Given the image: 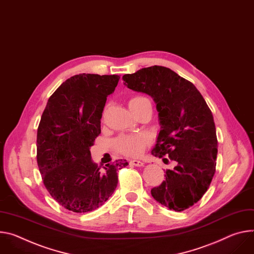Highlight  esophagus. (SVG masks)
Listing matches in <instances>:
<instances>
[{
  "mask_svg": "<svg viewBox=\"0 0 254 254\" xmlns=\"http://www.w3.org/2000/svg\"><path fill=\"white\" fill-rule=\"evenodd\" d=\"M129 164L133 165V166H136V167L144 166V163L142 162V161H139V160H130L129 161Z\"/></svg>",
  "mask_w": 254,
  "mask_h": 254,
  "instance_id": "obj_1",
  "label": "esophagus"
}]
</instances>
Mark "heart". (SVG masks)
Segmentation results:
<instances>
[{
	"label": "heart",
	"mask_w": 254,
	"mask_h": 254,
	"mask_svg": "<svg viewBox=\"0 0 254 254\" xmlns=\"http://www.w3.org/2000/svg\"><path fill=\"white\" fill-rule=\"evenodd\" d=\"M148 100L143 96H135L131 98L128 102L129 107L137 105L139 103ZM151 137L147 133H135V134H121L114 140L113 145L120 153L130 156L137 157L143 154L145 149L150 145Z\"/></svg>",
	"instance_id": "heart-1"
}]
</instances>
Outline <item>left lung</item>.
Segmentation results:
<instances>
[{"label": "left lung", "mask_w": 254, "mask_h": 254, "mask_svg": "<svg viewBox=\"0 0 254 254\" xmlns=\"http://www.w3.org/2000/svg\"><path fill=\"white\" fill-rule=\"evenodd\" d=\"M125 85L150 95L159 112L161 129L152 154L175 161L152 196L181 212L196 203L216 172L218 140L211 109L195 86L165 66L152 65L123 76Z\"/></svg>", "instance_id": "8db88e82"}]
</instances>
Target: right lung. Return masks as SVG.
I'll return each mask as SVG.
<instances>
[{
  "instance_id": "1",
  "label": "right lung",
  "mask_w": 254,
  "mask_h": 254,
  "mask_svg": "<svg viewBox=\"0 0 254 254\" xmlns=\"http://www.w3.org/2000/svg\"><path fill=\"white\" fill-rule=\"evenodd\" d=\"M118 75L79 74L65 80L50 97L37 128V165L45 189L64 209L88 213L101 206L118 187L125 160L100 169L90 147L101 132L106 98Z\"/></svg>"
}]
</instances>
